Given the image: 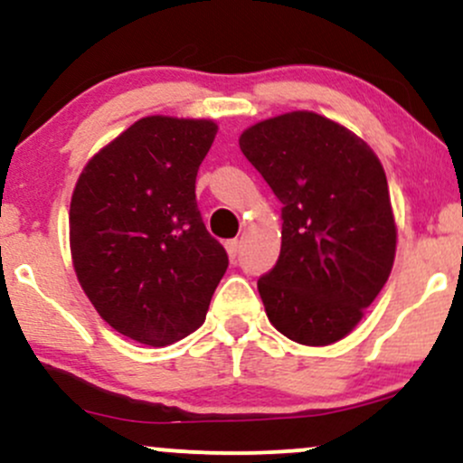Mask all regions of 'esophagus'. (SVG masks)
<instances>
[{
    "mask_svg": "<svg viewBox=\"0 0 463 463\" xmlns=\"http://www.w3.org/2000/svg\"><path fill=\"white\" fill-rule=\"evenodd\" d=\"M226 252H228V257H231V261H235L237 254H239V241H237V239H231V241H226Z\"/></svg>",
    "mask_w": 463,
    "mask_h": 463,
    "instance_id": "obj_1",
    "label": "esophagus"
}]
</instances>
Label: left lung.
Here are the masks:
<instances>
[{
	"label": "left lung",
	"instance_id": "obj_1",
	"mask_svg": "<svg viewBox=\"0 0 463 463\" xmlns=\"http://www.w3.org/2000/svg\"><path fill=\"white\" fill-rule=\"evenodd\" d=\"M239 147L283 202L280 257L257 283L269 322L305 346L339 342L394 265L383 165L354 132L311 110L250 126Z\"/></svg>",
	"mask_w": 463,
	"mask_h": 463
}]
</instances>
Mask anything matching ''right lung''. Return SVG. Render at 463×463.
Segmentation results:
<instances>
[{
  "mask_svg": "<svg viewBox=\"0 0 463 463\" xmlns=\"http://www.w3.org/2000/svg\"><path fill=\"white\" fill-rule=\"evenodd\" d=\"M217 124L152 115L102 147L69 209L73 269L117 333L161 348L202 326L228 268L206 231L195 176Z\"/></svg>",
  "mask_w": 463,
  "mask_h": 463,
  "instance_id": "obj_1",
  "label": "right lung"
}]
</instances>
